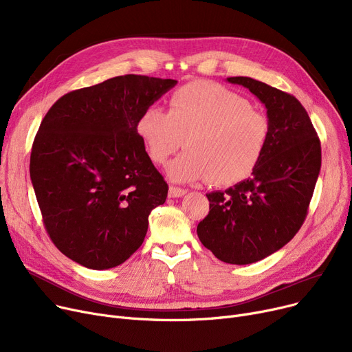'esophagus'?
<instances>
[{
    "label": "esophagus",
    "instance_id": "obj_1",
    "mask_svg": "<svg viewBox=\"0 0 352 352\" xmlns=\"http://www.w3.org/2000/svg\"><path fill=\"white\" fill-rule=\"evenodd\" d=\"M186 194H187L186 190L174 187V186L170 187V197H171V198H179V197H184Z\"/></svg>",
    "mask_w": 352,
    "mask_h": 352
}]
</instances>
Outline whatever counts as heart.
I'll return each instance as SVG.
<instances>
[{
    "label": "heart",
    "mask_w": 352,
    "mask_h": 352,
    "mask_svg": "<svg viewBox=\"0 0 352 352\" xmlns=\"http://www.w3.org/2000/svg\"><path fill=\"white\" fill-rule=\"evenodd\" d=\"M135 128L157 164L168 161L186 140L188 150L166 168L174 181L211 179L215 186L245 179L260 162L270 134L267 117L247 98L208 81L178 88L170 111L146 107Z\"/></svg>",
    "instance_id": "1"
}]
</instances>
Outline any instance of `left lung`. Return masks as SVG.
Returning <instances> with one entry per match:
<instances>
[{
	"mask_svg": "<svg viewBox=\"0 0 352 352\" xmlns=\"http://www.w3.org/2000/svg\"><path fill=\"white\" fill-rule=\"evenodd\" d=\"M267 108L270 134L252 177L207 194L199 241L227 264H252L288 244L308 212L321 170V144L301 102L250 77H230Z\"/></svg>",
	"mask_w": 352,
	"mask_h": 352,
	"instance_id": "8db88e82",
	"label": "left lung"
}]
</instances>
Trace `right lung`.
I'll return each instance as SVG.
<instances>
[{"label":"right lung","instance_id":"right-lung-1","mask_svg":"<svg viewBox=\"0 0 352 352\" xmlns=\"http://www.w3.org/2000/svg\"><path fill=\"white\" fill-rule=\"evenodd\" d=\"M175 80L121 76L71 91L35 135L30 175L50 238L89 270L114 268L144 243L168 186L137 134L142 111Z\"/></svg>","mask_w":352,"mask_h":352}]
</instances>
